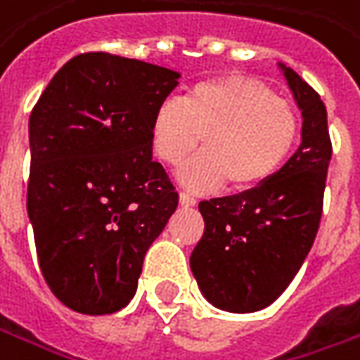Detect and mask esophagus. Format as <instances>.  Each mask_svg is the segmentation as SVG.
Instances as JSON below:
<instances>
[{
	"label": "esophagus",
	"instance_id": "34e87169",
	"mask_svg": "<svg viewBox=\"0 0 360 360\" xmlns=\"http://www.w3.org/2000/svg\"><path fill=\"white\" fill-rule=\"evenodd\" d=\"M179 201L183 207H193V205L197 203V199L193 197L191 193H187V191H181L179 193Z\"/></svg>",
	"mask_w": 360,
	"mask_h": 360
}]
</instances>
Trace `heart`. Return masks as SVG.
Returning a JSON list of instances; mask_svg holds the SVG:
<instances>
[{
	"label": "heart",
	"mask_w": 360,
	"mask_h": 360,
	"mask_svg": "<svg viewBox=\"0 0 360 360\" xmlns=\"http://www.w3.org/2000/svg\"><path fill=\"white\" fill-rule=\"evenodd\" d=\"M299 133L295 107L243 75L201 81L183 101H161L151 119V147L165 165H179L203 137V153L179 171V179L197 191L227 181L235 191L265 185L291 157Z\"/></svg>",
	"instance_id": "1"
}]
</instances>
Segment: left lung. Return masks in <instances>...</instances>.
I'll return each instance as SVG.
<instances>
[{
	"mask_svg": "<svg viewBox=\"0 0 360 360\" xmlns=\"http://www.w3.org/2000/svg\"><path fill=\"white\" fill-rule=\"evenodd\" d=\"M303 111L301 145L265 185L199 203L203 237L191 271L211 303L231 313H253L289 287L315 243L333 145L327 109L299 73L285 68Z\"/></svg>",
	"mask_w": 360,
	"mask_h": 360,
	"instance_id": "left-lung-1",
	"label": "left lung"
}]
</instances>
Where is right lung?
<instances>
[{
  "mask_svg": "<svg viewBox=\"0 0 360 360\" xmlns=\"http://www.w3.org/2000/svg\"><path fill=\"white\" fill-rule=\"evenodd\" d=\"M177 79L91 51L69 59L33 107L27 213L45 283L77 313L129 304L145 253L177 209L151 147L153 113Z\"/></svg>",
  "mask_w": 360,
  "mask_h": 360,
  "instance_id": "add662e5",
  "label": "right lung"
}]
</instances>
